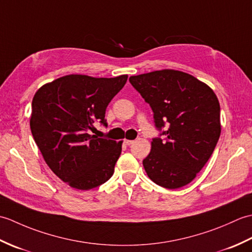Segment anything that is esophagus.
<instances>
[{
	"mask_svg": "<svg viewBox=\"0 0 252 252\" xmlns=\"http://www.w3.org/2000/svg\"><path fill=\"white\" fill-rule=\"evenodd\" d=\"M133 143H134V141H131V140H125V144H126V145H127V146L132 145Z\"/></svg>",
	"mask_w": 252,
	"mask_h": 252,
	"instance_id": "1",
	"label": "esophagus"
}]
</instances>
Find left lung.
I'll use <instances>...</instances> for the list:
<instances>
[{
  "label": "left lung",
  "mask_w": 252,
  "mask_h": 252,
  "mask_svg": "<svg viewBox=\"0 0 252 252\" xmlns=\"http://www.w3.org/2000/svg\"><path fill=\"white\" fill-rule=\"evenodd\" d=\"M154 112L160 136L143 160L148 178L175 189L196 178L221 134L220 104L207 84L189 73L164 69L129 79Z\"/></svg>",
  "instance_id": "1"
}]
</instances>
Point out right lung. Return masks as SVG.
Returning a JSON list of instances; mask_svg holds the SVG:
<instances>
[{
    "label": "right lung",
    "instance_id": "add662e5",
    "mask_svg": "<svg viewBox=\"0 0 252 252\" xmlns=\"http://www.w3.org/2000/svg\"><path fill=\"white\" fill-rule=\"evenodd\" d=\"M126 80V74H69L44 84L34 94L32 135L47 165L73 189H95L114 174L122 142L91 135L90 131L95 121L107 126V106Z\"/></svg>",
    "mask_w": 252,
    "mask_h": 252
}]
</instances>
